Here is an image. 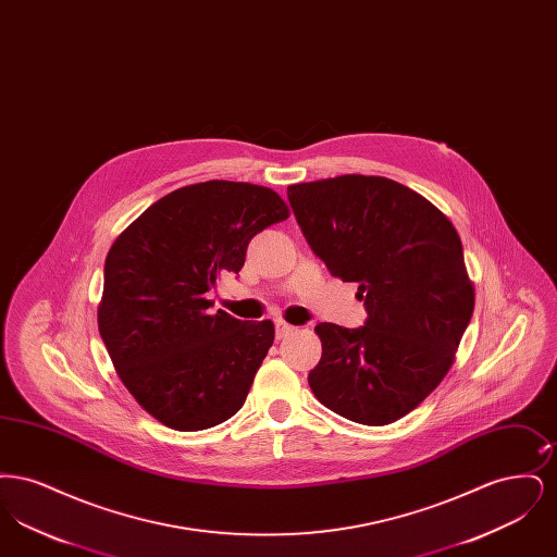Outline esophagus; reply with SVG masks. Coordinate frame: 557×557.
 <instances>
[{
	"label": "esophagus",
	"mask_w": 557,
	"mask_h": 557,
	"mask_svg": "<svg viewBox=\"0 0 557 557\" xmlns=\"http://www.w3.org/2000/svg\"><path fill=\"white\" fill-rule=\"evenodd\" d=\"M292 332H294V325L286 323L284 319H275V336L277 338H284V336H288Z\"/></svg>",
	"instance_id": "34e87169"
}]
</instances>
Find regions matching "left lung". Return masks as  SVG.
I'll list each match as a JSON object with an SVG mask.
<instances>
[{
	"instance_id": "1",
	"label": "left lung",
	"mask_w": 557,
	"mask_h": 557,
	"mask_svg": "<svg viewBox=\"0 0 557 557\" xmlns=\"http://www.w3.org/2000/svg\"><path fill=\"white\" fill-rule=\"evenodd\" d=\"M288 200L311 250L359 284L368 311L352 330L319 323L309 386L350 422L393 424L441 384L472 319L461 239L424 196L386 177L296 184Z\"/></svg>"
}]
</instances>
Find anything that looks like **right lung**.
<instances>
[{"label": "right lung", "mask_w": 557, "mask_h": 557, "mask_svg": "<svg viewBox=\"0 0 557 557\" xmlns=\"http://www.w3.org/2000/svg\"><path fill=\"white\" fill-rule=\"evenodd\" d=\"M288 214L269 187L212 180L166 194L112 244L100 336L127 391L160 424L205 430L244 405L273 323L211 313L205 294L221 273H238L250 239Z\"/></svg>", "instance_id": "1"}]
</instances>
